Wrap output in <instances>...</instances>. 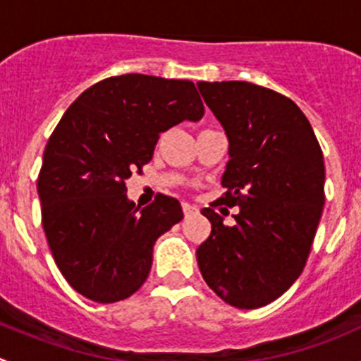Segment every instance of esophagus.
Here are the masks:
<instances>
[{
    "label": "esophagus",
    "mask_w": 361,
    "mask_h": 361,
    "mask_svg": "<svg viewBox=\"0 0 361 361\" xmlns=\"http://www.w3.org/2000/svg\"><path fill=\"white\" fill-rule=\"evenodd\" d=\"M183 213L185 216H194V214H197V207L188 202H183Z\"/></svg>",
    "instance_id": "esophagus-1"
}]
</instances>
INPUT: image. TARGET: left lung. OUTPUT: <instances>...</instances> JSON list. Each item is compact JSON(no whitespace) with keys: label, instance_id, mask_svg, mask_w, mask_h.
<instances>
[{"label":"left lung","instance_id":"obj_1","mask_svg":"<svg viewBox=\"0 0 361 361\" xmlns=\"http://www.w3.org/2000/svg\"><path fill=\"white\" fill-rule=\"evenodd\" d=\"M228 137L220 199L201 213L204 281L224 302L257 309L281 297L304 271L325 204V162L311 123L290 97L250 82H199ZM240 207L227 228L214 209Z\"/></svg>","mask_w":361,"mask_h":361}]
</instances>
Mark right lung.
<instances>
[{
  "label": "right lung",
  "instance_id": "add662e5",
  "mask_svg": "<svg viewBox=\"0 0 361 361\" xmlns=\"http://www.w3.org/2000/svg\"><path fill=\"white\" fill-rule=\"evenodd\" d=\"M202 115L190 80L130 73L94 83L59 120L43 152L38 195L54 260L80 295L111 304L147 281L155 241L183 211L164 194L140 209L126 181L154 157L160 133Z\"/></svg>",
  "mask_w": 361,
  "mask_h": 361
}]
</instances>
